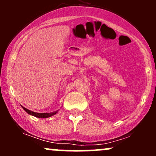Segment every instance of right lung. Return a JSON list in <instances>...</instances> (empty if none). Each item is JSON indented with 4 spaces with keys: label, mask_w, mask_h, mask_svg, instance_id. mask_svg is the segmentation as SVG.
Here are the masks:
<instances>
[{
    "label": "right lung",
    "mask_w": 156,
    "mask_h": 156,
    "mask_svg": "<svg viewBox=\"0 0 156 156\" xmlns=\"http://www.w3.org/2000/svg\"><path fill=\"white\" fill-rule=\"evenodd\" d=\"M23 107V106H22ZM23 108L24 109L26 112L28 113V114H31L32 116H34L36 117H39V118H47V117H50L51 116L54 115V114H56L57 112H52V113H37V112H31V111L28 110L24 107H23Z\"/></svg>",
    "instance_id": "obj_1"
}]
</instances>
